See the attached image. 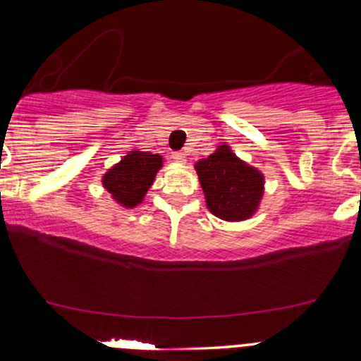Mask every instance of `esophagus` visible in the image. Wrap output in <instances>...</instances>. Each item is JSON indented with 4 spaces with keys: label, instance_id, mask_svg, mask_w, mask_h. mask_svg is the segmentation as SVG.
<instances>
[{
    "label": "esophagus",
    "instance_id": "34e87169",
    "mask_svg": "<svg viewBox=\"0 0 361 361\" xmlns=\"http://www.w3.org/2000/svg\"><path fill=\"white\" fill-rule=\"evenodd\" d=\"M173 159L176 160V162H185V160H187V155H185V152H173Z\"/></svg>",
    "mask_w": 361,
    "mask_h": 361
}]
</instances>
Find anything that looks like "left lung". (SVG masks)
Segmentation results:
<instances>
[{"mask_svg": "<svg viewBox=\"0 0 361 361\" xmlns=\"http://www.w3.org/2000/svg\"><path fill=\"white\" fill-rule=\"evenodd\" d=\"M207 209L227 221L246 220L257 211L264 192V176L221 145L195 164Z\"/></svg>", "mask_w": 361, "mask_h": 361, "instance_id": "obj_1", "label": "left lung"}]
</instances>
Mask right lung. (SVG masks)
I'll list each match as a JSON object with an SVG mask.
<instances>
[{
	"mask_svg": "<svg viewBox=\"0 0 361 361\" xmlns=\"http://www.w3.org/2000/svg\"><path fill=\"white\" fill-rule=\"evenodd\" d=\"M160 167V155L130 152L104 174L103 185L116 202L126 207H134L143 201Z\"/></svg>",
	"mask_w": 361,
	"mask_h": 361,
	"instance_id": "1",
	"label": "right lung"
}]
</instances>
